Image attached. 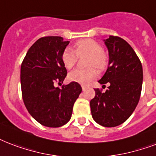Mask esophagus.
<instances>
[{
  "mask_svg": "<svg viewBox=\"0 0 156 156\" xmlns=\"http://www.w3.org/2000/svg\"><path fill=\"white\" fill-rule=\"evenodd\" d=\"M82 88H83V90L84 91V90H85V88H86V86H84V85H82Z\"/></svg>",
  "mask_w": 156,
  "mask_h": 156,
  "instance_id": "1",
  "label": "esophagus"
}]
</instances>
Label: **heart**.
Returning a JSON list of instances; mask_svg holds the SVG:
<instances>
[{
    "instance_id": "heart-1",
    "label": "heart",
    "mask_w": 156,
    "mask_h": 156,
    "mask_svg": "<svg viewBox=\"0 0 156 156\" xmlns=\"http://www.w3.org/2000/svg\"><path fill=\"white\" fill-rule=\"evenodd\" d=\"M75 51L71 48H66L62 54L63 65L67 69H71L77 62L78 55H89L87 60L88 67H95L98 70H103L106 67L108 57L101 46L92 39H83L78 41L75 45ZM97 71L93 68L87 69L73 70L68 75L69 80L74 83L86 84L97 77Z\"/></svg>"
}]
</instances>
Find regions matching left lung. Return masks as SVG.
<instances>
[{"label":"left lung","mask_w":156,"mask_h":156,"mask_svg":"<svg viewBox=\"0 0 156 156\" xmlns=\"http://www.w3.org/2000/svg\"><path fill=\"white\" fill-rule=\"evenodd\" d=\"M109 52V65L99 82L110 83L105 92L94 89L90 101L93 119L104 127H116L130 117L138 104L143 80L141 61L134 50L121 37L110 36L104 40Z\"/></svg>","instance_id":"8db88e82"}]
</instances>
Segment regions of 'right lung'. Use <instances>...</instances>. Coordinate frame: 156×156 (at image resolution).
Returning <instances> with one entry per match:
<instances>
[{"mask_svg":"<svg viewBox=\"0 0 156 156\" xmlns=\"http://www.w3.org/2000/svg\"><path fill=\"white\" fill-rule=\"evenodd\" d=\"M69 41L61 37H45L31 46L23 60L20 83L23 100L32 117L41 125L58 128L71 119L82 87L78 83L61 88L55 83L65 80L67 70L62 54Z\"/></svg>","mask_w":156,"mask_h":156,"instance_id":"right-lung-1","label":"right lung"}]
</instances>
